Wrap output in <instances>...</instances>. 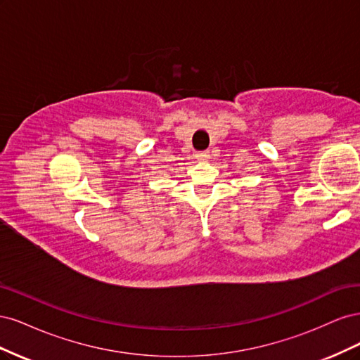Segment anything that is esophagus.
<instances>
[{
	"label": "esophagus",
	"instance_id": "esophagus-1",
	"mask_svg": "<svg viewBox=\"0 0 360 360\" xmlns=\"http://www.w3.org/2000/svg\"><path fill=\"white\" fill-rule=\"evenodd\" d=\"M195 158H197L201 162H204V160H207V159L210 158V155H209V151H198V153L195 155Z\"/></svg>",
	"mask_w": 360,
	"mask_h": 360
}]
</instances>
